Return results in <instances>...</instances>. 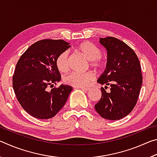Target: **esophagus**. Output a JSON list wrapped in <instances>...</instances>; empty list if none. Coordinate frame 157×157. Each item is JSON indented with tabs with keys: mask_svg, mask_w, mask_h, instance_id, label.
Instances as JSON below:
<instances>
[{
	"mask_svg": "<svg viewBox=\"0 0 157 157\" xmlns=\"http://www.w3.org/2000/svg\"><path fill=\"white\" fill-rule=\"evenodd\" d=\"M80 89L81 90H82V91H89V90L90 89V88H89V87H80Z\"/></svg>",
	"mask_w": 157,
	"mask_h": 157,
	"instance_id": "obj_1",
	"label": "esophagus"
}]
</instances>
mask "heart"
<instances>
[{"instance_id": "1", "label": "heart", "mask_w": 157, "mask_h": 157, "mask_svg": "<svg viewBox=\"0 0 157 157\" xmlns=\"http://www.w3.org/2000/svg\"><path fill=\"white\" fill-rule=\"evenodd\" d=\"M77 52L89 61V65L96 70H101L105 67L106 63L100 57L102 51L99 47L91 42L84 41L76 48ZM55 64L61 73H66L69 69L68 55L67 52H62L58 55ZM94 79L91 73L73 72L64 78L66 84L75 87H83L88 85L90 82Z\"/></svg>"}]
</instances>
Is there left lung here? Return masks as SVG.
Here are the masks:
<instances>
[{"instance_id":"8db88e82","label":"left lung","mask_w":157,"mask_h":157,"mask_svg":"<svg viewBox=\"0 0 157 157\" xmlns=\"http://www.w3.org/2000/svg\"><path fill=\"white\" fill-rule=\"evenodd\" d=\"M100 43L107 51L106 69L97 80L102 87V96L95 109L100 115L111 121L127 116L136 105L143 77L139 59L131 48L112 36L100 38Z\"/></svg>"}]
</instances>
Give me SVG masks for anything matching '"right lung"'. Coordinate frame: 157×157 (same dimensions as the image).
Wrapping results in <instances>:
<instances>
[{
  "instance_id": "1",
  "label": "right lung",
  "mask_w": 157,
  "mask_h": 157,
  "mask_svg": "<svg viewBox=\"0 0 157 157\" xmlns=\"http://www.w3.org/2000/svg\"><path fill=\"white\" fill-rule=\"evenodd\" d=\"M70 47L61 39H43L29 47L18 59L13 75V89L21 107L34 118H52L67 101L72 87L53 86L61 79L55 61Z\"/></svg>"
}]
</instances>
